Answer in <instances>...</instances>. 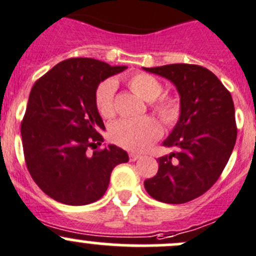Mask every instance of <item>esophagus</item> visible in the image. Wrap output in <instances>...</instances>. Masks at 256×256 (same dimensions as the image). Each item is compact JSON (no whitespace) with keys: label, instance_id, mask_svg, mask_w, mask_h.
<instances>
[{"label":"esophagus","instance_id":"1","mask_svg":"<svg viewBox=\"0 0 256 256\" xmlns=\"http://www.w3.org/2000/svg\"><path fill=\"white\" fill-rule=\"evenodd\" d=\"M140 154H134V152H131V154H128V160H130L131 162H134V161H136V160H138L140 158Z\"/></svg>","mask_w":256,"mask_h":256}]
</instances>
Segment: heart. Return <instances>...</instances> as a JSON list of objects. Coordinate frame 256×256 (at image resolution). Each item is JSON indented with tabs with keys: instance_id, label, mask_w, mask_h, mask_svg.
<instances>
[{
	"instance_id": "obj_1",
	"label": "heart",
	"mask_w": 256,
	"mask_h": 256,
	"mask_svg": "<svg viewBox=\"0 0 256 256\" xmlns=\"http://www.w3.org/2000/svg\"><path fill=\"white\" fill-rule=\"evenodd\" d=\"M132 92L150 102L154 112L166 124L172 126L177 122L180 115V102L174 95H161L164 85L158 79L147 73H135L126 80ZM116 85L112 79L104 80L96 86L94 92V104L102 118H112L115 115ZM162 134L158 121L151 116L142 118H122L115 122L110 128V136L114 142L128 150L141 151L147 148Z\"/></svg>"
}]
</instances>
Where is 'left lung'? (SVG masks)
<instances>
[{
    "instance_id": "left-lung-1",
    "label": "left lung",
    "mask_w": 256,
    "mask_h": 256,
    "mask_svg": "<svg viewBox=\"0 0 256 256\" xmlns=\"http://www.w3.org/2000/svg\"><path fill=\"white\" fill-rule=\"evenodd\" d=\"M171 80L180 96L178 122L164 141L172 154L157 160L158 172L144 182L154 200L182 204L218 180L236 141L234 102L229 90L207 68L168 64L144 68Z\"/></svg>"
}]
</instances>
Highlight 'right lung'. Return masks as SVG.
<instances>
[{"label":"right lung","mask_w":256,"mask_h":256,"mask_svg":"<svg viewBox=\"0 0 256 256\" xmlns=\"http://www.w3.org/2000/svg\"><path fill=\"white\" fill-rule=\"evenodd\" d=\"M126 68L69 58L32 86L20 124L23 154L33 180L56 202L84 206L100 200L115 166L128 161L126 151L115 144L89 152L104 140L95 89Z\"/></svg>","instance_id":"obj_1"}]
</instances>
